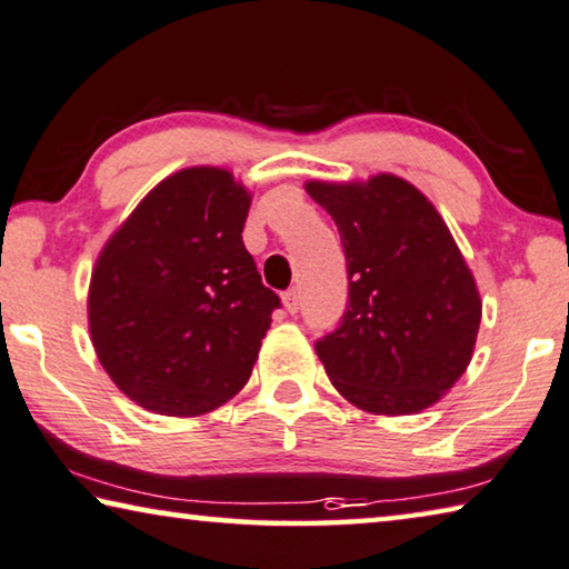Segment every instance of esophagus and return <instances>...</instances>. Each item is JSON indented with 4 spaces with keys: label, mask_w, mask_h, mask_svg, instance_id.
<instances>
[{
    "label": "esophagus",
    "mask_w": 569,
    "mask_h": 569,
    "mask_svg": "<svg viewBox=\"0 0 569 569\" xmlns=\"http://www.w3.org/2000/svg\"><path fill=\"white\" fill-rule=\"evenodd\" d=\"M283 309H286L288 313L299 311V293H296V291H286V293H283Z\"/></svg>",
    "instance_id": "34e87169"
}]
</instances>
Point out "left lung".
Listing matches in <instances>:
<instances>
[{"mask_svg":"<svg viewBox=\"0 0 569 569\" xmlns=\"http://www.w3.org/2000/svg\"><path fill=\"white\" fill-rule=\"evenodd\" d=\"M337 222L347 256L345 321L317 345L331 385L372 415L428 410L471 365L481 293L446 220L408 179L303 184Z\"/></svg>","mask_w":569,"mask_h":569,"instance_id":"1","label":"left lung"}]
</instances>
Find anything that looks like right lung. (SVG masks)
Instances as JSON below:
<instances>
[{
	"instance_id": "1",
	"label": "right lung",
	"mask_w": 569,
	"mask_h": 569,
	"mask_svg": "<svg viewBox=\"0 0 569 569\" xmlns=\"http://www.w3.org/2000/svg\"><path fill=\"white\" fill-rule=\"evenodd\" d=\"M250 202L230 169H179L98 252L90 341L106 375L139 408L197 418L250 380L278 306L242 246Z\"/></svg>"
}]
</instances>
